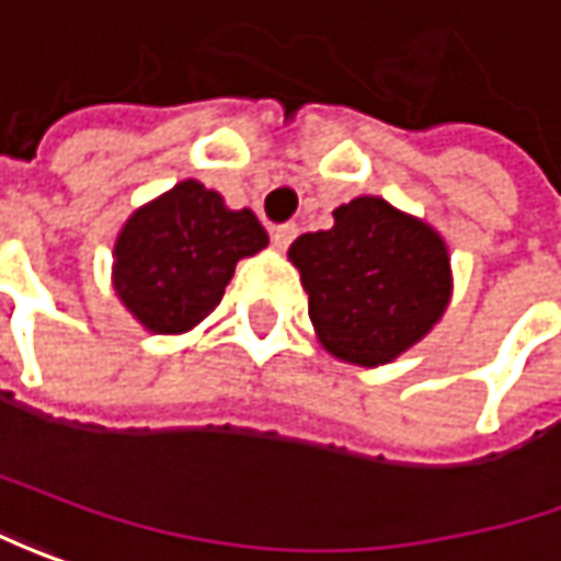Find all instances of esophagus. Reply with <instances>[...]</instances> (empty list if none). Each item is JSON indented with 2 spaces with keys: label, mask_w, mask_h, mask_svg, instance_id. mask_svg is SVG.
<instances>
[{
  "label": "esophagus",
  "mask_w": 561,
  "mask_h": 561,
  "mask_svg": "<svg viewBox=\"0 0 561 561\" xmlns=\"http://www.w3.org/2000/svg\"><path fill=\"white\" fill-rule=\"evenodd\" d=\"M295 239H298V226H295V222H282V226L273 229V244H276L279 251H285Z\"/></svg>",
  "instance_id": "34e87169"
}]
</instances>
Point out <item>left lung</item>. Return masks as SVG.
Masks as SVG:
<instances>
[{
	"instance_id": "8db88e82",
	"label": "left lung",
	"mask_w": 561,
	"mask_h": 561,
	"mask_svg": "<svg viewBox=\"0 0 561 561\" xmlns=\"http://www.w3.org/2000/svg\"><path fill=\"white\" fill-rule=\"evenodd\" d=\"M335 226L288 248L310 298V322L332 357L385 366L444 317L454 276L447 244L428 222L385 198L335 207Z\"/></svg>"
}]
</instances>
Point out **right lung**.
Wrapping results in <instances>:
<instances>
[{
	"instance_id": "add662e5",
	"label": "right lung",
	"mask_w": 561,
	"mask_h": 561,
	"mask_svg": "<svg viewBox=\"0 0 561 561\" xmlns=\"http://www.w3.org/2000/svg\"><path fill=\"white\" fill-rule=\"evenodd\" d=\"M266 229L214 188L183 180L142 204L114 242V291L158 335H180L220 304L236 263L266 248Z\"/></svg>"
}]
</instances>
